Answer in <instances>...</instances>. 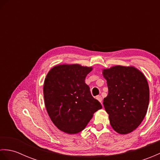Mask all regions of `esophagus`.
Here are the masks:
<instances>
[{"label": "esophagus", "mask_w": 160, "mask_h": 160, "mask_svg": "<svg viewBox=\"0 0 160 160\" xmlns=\"http://www.w3.org/2000/svg\"><path fill=\"white\" fill-rule=\"evenodd\" d=\"M96 99L100 102H102V97L100 96H96Z\"/></svg>", "instance_id": "1"}]
</instances>
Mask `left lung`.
<instances>
[{
	"instance_id": "obj_1",
	"label": "left lung",
	"mask_w": 160,
	"mask_h": 160,
	"mask_svg": "<svg viewBox=\"0 0 160 160\" xmlns=\"http://www.w3.org/2000/svg\"><path fill=\"white\" fill-rule=\"evenodd\" d=\"M108 96L103 104L111 126L120 134H128L143 121L149 103L147 78L132 66L117 65L102 70Z\"/></svg>"
}]
</instances>
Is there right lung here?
<instances>
[{
  "label": "right lung",
  "instance_id": "right-lung-1",
  "mask_svg": "<svg viewBox=\"0 0 160 160\" xmlns=\"http://www.w3.org/2000/svg\"><path fill=\"white\" fill-rule=\"evenodd\" d=\"M91 67L78 64H59L47 73L43 94L47 113L56 127L68 134L84 130L95 112L101 109L84 82Z\"/></svg>",
  "mask_w": 160,
  "mask_h": 160
}]
</instances>
